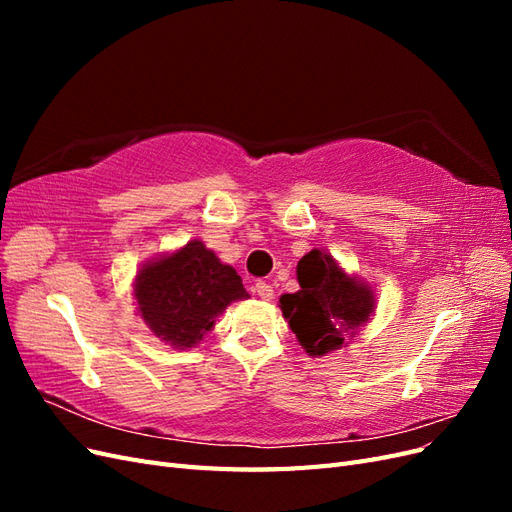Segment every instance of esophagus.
<instances>
[{"mask_svg":"<svg viewBox=\"0 0 512 512\" xmlns=\"http://www.w3.org/2000/svg\"><path fill=\"white\" fill-rule=\"evenodd\" d=\"M254 290H256V294H258L260 299H265V301L273 299V286L267 284V282H256Z\"/></svg>","mask_w":512,"mask_h":512,"instance_id":"esophagus-1","label":"esophagus"}]
</instances>
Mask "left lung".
<instances>
[{"label": "left lung", "mask_w": 512, "mask_h": 512, "mask_svg": "<svg viewBox=\"0 0 512 512\" xmlns=\"http://www.w3.org/2000/svg\"><path fill=\"white\" fill-rule=\"evenodd\" d=\"M301 290L282 294L280 307L290 331L309 356L339 350L376 312V294L348 275L322 250L305 254L297 265Z\"/></svg>", "instance_id": "obj_1"}]
</instances>
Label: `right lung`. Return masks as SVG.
<instances>
[{
	"label": "right lung",
	"instance_id": "1",
	"mask_svg": "<svg viewBox=\"0 0 512 512\" xmlns=\"http://www.w3.org/2000/svg\"><path fill=\"white\" fill-rule=\"evenodd\" d=\"M138 316L173 348L203 342L232 301L247 299L241 275L207 250L200 239L147 260L134 280Z\"/></svg>",
	"mask_w": 512,
	"mask_h": 512
}]
</instances>
